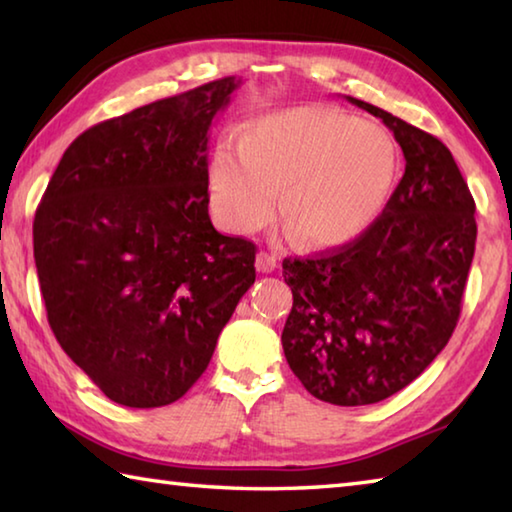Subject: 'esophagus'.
Wrapping results in <instances>:
<instances>
[{"instance_id":"34e87169","label":"esophagus","mask_w":512,"mask_h":512,"mask_svg":"<svg viewBox=\"0 0 512 512\" xmlns=\"http://www.w3.org/2000/svg\"><path fill=\"white\" fill-rule=\"evenodd\" d=\"M255 266L259 273H273L277 268V257L273 253H266V250H262V253L257 255Z\"/></svg>"}]
</instances>
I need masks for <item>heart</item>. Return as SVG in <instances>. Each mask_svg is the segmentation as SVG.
I'll return each mask as SVG.
<instances>
[{"label": "heart", "mask_w": 512, "mask_h": 512, "mask_svg": "<svg viewBox=\"0 0 512 512\" xmlns=\"http://www.w3.org/2000/svg\"><path fill=\"white\" fill-rule=\"evenodd\" d=\"M396 150L383 129L347 111L302 105L253 120L241 143L226 141L210 163V197L230 232L248 235L275 217L309 246L356 241L385 208Z\"/></svg>", "instance_id": "heart-1"}]
</instances>
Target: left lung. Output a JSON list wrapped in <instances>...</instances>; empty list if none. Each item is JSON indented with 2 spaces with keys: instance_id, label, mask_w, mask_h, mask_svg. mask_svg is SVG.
<instances>
[{
  "instance_id": "1",
  "label": "left lung",
  "mask_w": 512,
  "mask_h": 512,
  "mask_svg": "<svg viewBox=\"0 0 512 512\" xmlns=\"http://www.w3.org/2000/svg\"><path fill=\"white\" fill-rule=\"evenodd\" d=\"M392 129L405 174L371 228L311 259H284L293 291L282 347L306 392L371 405L401 392L448 345L475 257V201L439 138L345 96Z\"/></svg>"
}]
</instances>
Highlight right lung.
Instances as JSON below:
<instances>
[{
    "label": "right lung",
    "instance_id": "1",
    "mask_svg": "<svg viewBox=\"0 0 512 512\" xmlns=\"http://www.w3.org/2000/svg\"><path fill=\"white\" fill-rule=\"evenodd\" d=\"M239 85L221 78L87 129L37 206L46 318L118 405L179 401L255 284V244L208 215L210 127Z\"/></svg>",
    "mask_w": 512,
    "mask_h": 512
}]
</instances>
